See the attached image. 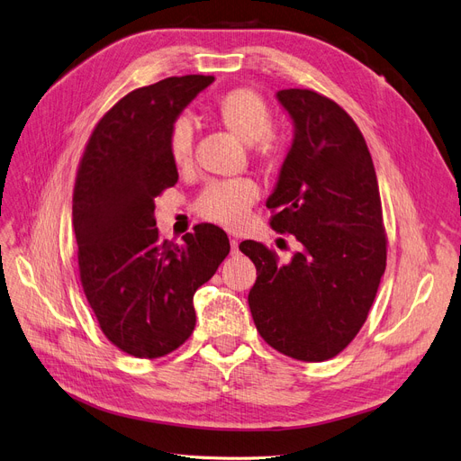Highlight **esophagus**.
Masks as SVG:
<instances>
[{"instance_id": "1", "label": "esophagus", "mask_w": 461, "mask_h": 461, "mask_svg": "<svg viewBox=\"0 0 461 461\" xmlns=\"http://www.w3.org/2000/svg\"><path fill=\"white\" fill-rule=\"evenodd\" d=\"M230 245H231V254L240 252V241H237L235 237H230Z\"/></svg>"}]
</instances>
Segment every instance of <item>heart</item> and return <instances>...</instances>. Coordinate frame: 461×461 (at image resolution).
<instances>
[{
	"label": "heart",
	"instance_id": "obj_1",
	"mask_svg": "<svg viewBox=\"0 0 461 461\" xmlns=\"http://www.w3.org/2000/svg\"><path fill=\"white\" fill-rule=\"evenodd\" d=\"M218 115L241 140L252 144L264 158H277L285 139L274 129V110L264 95L250 87H235L218 98ZM195 131L192 119L178 117L168 131L170 159L180 168L192 163ZM260 187L250 178L212 180L197 197V212L226 228L241 226L250 204L258 199Z\"/></svg>",
	"mask_w": 461,
	"mask_h": 461
}]
</instances>
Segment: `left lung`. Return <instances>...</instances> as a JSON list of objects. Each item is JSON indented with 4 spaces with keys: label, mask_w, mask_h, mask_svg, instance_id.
Wrapping results in <instances>:
<instances>
[{
    "label": "left lung",
    "mask_w": 461,
    "mask_h": 461,
    "mask_svg": "<svg viewBox=\"0 0 461 461\" xmlns=\"http://www.w3.org/2000/svg\"><path fill=\"white\" fill-rule=\"evenodd\" d=\"M294 123L269 226L302 245L288 264L243 241L257 266L249 308L260 336L283 355L319 363L344 351L365 325L385 271L387 237L368 146L349 113L310 89L277 93Z\"/></svg>",
    "instance_id": "left-lung-1"
}]
</instances>
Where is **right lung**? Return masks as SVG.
I'll return each mask as SVG.
<instances>
[{"mask_svg": "<svg viewBox=\"0 0 461 461\" xmlns=\"http://www.w3.org/2000/svg\"><path fill=\"white\" fill-rule=\"evenodd\" d=\"M212 76L167 77L134 89L102 115L79 161L74 231L83 293L122 351L158 359L195 329L194 294L230 254L226 231L197 224L163 241L156 199L178 180L168 131Z\"/></svg>", "mask_w": 461, "mask_h": 461, "instance_id": "obj_1", "label": "right lung"}]
</instances>
